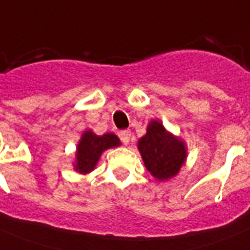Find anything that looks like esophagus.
<instances>
[{
    "label": "esophagus",
    "instance_id": "1",
    "mask_svg": "<svg viewBox=\"0 0 250 250\" xmlns=\"http://www.w3.org/2000/svg\"><path fill=\"white\" fill-rule=\"evenodd\" d=\"M131 136H132V135H131V131H129V129H125V131H121V132H119V137H121L122 143L125 145L129 144Z\"/></svg>",
    "mask_w": 250,
    "mask_h": 250
}]
</instances>
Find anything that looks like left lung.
Masks as SVG:
<instances>
[{"label": "left lung", "mask_w": 250, "mask_h": 250, "mask_svg": "<svg viewBox=\"0 0 250 250\" xmlns=\"http://www.w3.org/2000/svg\"><path fill=\"white\" fill-rule=\"evenodd\" d=\"M137 149L146 170L160 182L176 176L188 156L186 141L167 131L157 119L149 122L146 133L137 141Z\"/></svg>", "instance_id": "1"}]
</instances>
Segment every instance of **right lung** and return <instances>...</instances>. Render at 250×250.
<instances>
[{
    "label": "right lung",
    "mask_w": 250,
    "mask_h": 250,
    "mask_svg": "<svg viewBox=\"0 0 250 250\" xmlns=\"http://www.w3.org/2000/svg\"><path fill=\"white\" fill-rule=\"evenodd\" d=\"M119 145L121 140L115 133L109 132L98 136L92 129H86L82 133L76 146L75 162L72 164L74 168L79 174H89L96 168L102 153L110 148H117Z\"/></svg>",
    "instance_id": "1"
}]
</instances>
